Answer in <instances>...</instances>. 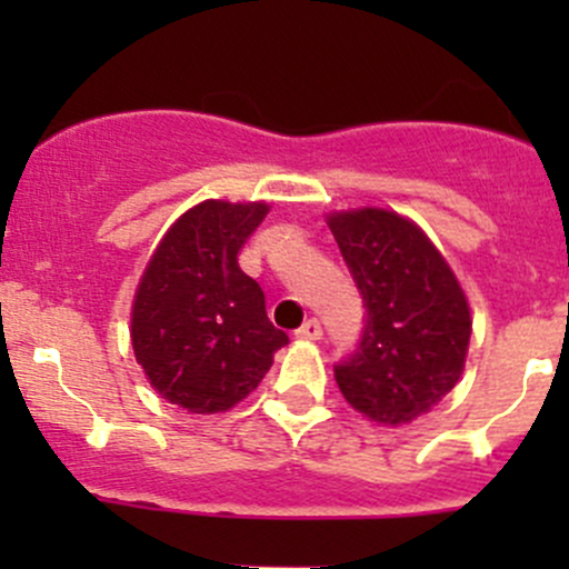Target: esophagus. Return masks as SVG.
Returning <instances> with one entry per match:
<instances>
[{
    "label": "esophagus",
    "mask_w": 569,
    "mask_h": 569,
    "mask_svg": "<svg viewBox=\"0 0 569 569\" xmlns=\"http://www.w3.org/2000/svg\"><path fill=\"white\" fill-rule=\"evenodd\" d=\"M295 336L300 338V341H319V338H321V325H319L317 319H308L306 325H302L300 330L295 332Z\"/></svg>",
    "instance_id": "esophagus-1"
}]
</instances>
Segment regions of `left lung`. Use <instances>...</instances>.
<instances>
[{
	"label": "left lung",
	"instance_id": "obj_1",
	"mask_svg": "<svg viewBox=\"0 0 569 569\" xmlns=\"http://www.w3.org/2000/svg\"><path fill=\"white\" fill-rule=\"evenodd\" d=\"M327 228L366 306L363 338L336 366L338 388L380 427L416 421L460 382L473 330L468 297L443 252L399 211H330Z\"/></svg>",
	"mask_w": 569,
	"mask_h": 569
}]
</instances>
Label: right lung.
Here are the masks:
<instances>
[{
    "label": "right lung",
    "instance_id": "add662e5",
    "mask_svg": "<svg viewBox=\"0 0 569 569\" xmlns=\"http://www.w3.org/2000/svg\"><path fill=\"white\" fill-rule=\"evenodd\" d=\"M267 214V200H203L164 231L142 269L131 349L153 391L187 412H226L248 399L289 343L237 258Z\"/></svg>",
    "mask_w": 569,
    "mask_h": 569
}]
</instances>
